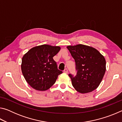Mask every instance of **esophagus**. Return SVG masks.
I'll list each match as a JSON object with an SVG mask.
<instances>
[{
  "instance_id": "esophagus-1",
  "label": "esophagus",
  "mask_w": 122,
  "mask_h": 122,
  "mask_svg": "<svg viewBox=\"0 0 122 122\" xmlns=\"http://www.w3.org/2000/svg\"><path fill=\"white\" fill-rule=\"evenodd\" d=\"M63 72L65 73H66V74H67L68 73V69H67V68H66V69H65V70H64L63 71Z\"/></svg>"
}]
</instances>
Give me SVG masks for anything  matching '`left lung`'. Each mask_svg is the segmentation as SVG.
Here are the masks:
<instances>
[{
  "mask_svg": "<svg viewBox=\"0 0 122 122\" xmlns=\"http://www.w3.org/2000/svg\"><path fill=\"white\" fill-rule=\"evenodd\" d=\"M75 60L77 74H69L76 91L82 94L95 90L100 85L106 71L104 57L93 47L79 44L67 47Z\"/></svg>",
  "mask_w": 122,
  "mask_h": 122,
  "instance_id": "1",
  "label": "left lung"
}]
</instances>
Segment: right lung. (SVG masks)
I'll list each match as a JSON object with an SVG mask.
<instances>
[{"label":"right lung","instance_id":"right-lung-1","mask_svg":"<svg viewBox=\"0 0 122 122\" xmlns=\"http://www.w3.org/2000/svg\"><path fill=\"white\" fill-rule=\"evenodd\" d=\"M60 47L42 45L29 50L22 58V74L27 82L34 89L45 91L55 83L62 71L57 69L53 57Z\"/></svg>","mask_w":122,"mask_h":122}]
</instances>
